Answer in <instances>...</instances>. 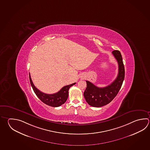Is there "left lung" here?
Segmentation results:
<instances>
[{"label":"left lung","instance_id":"8db88e82","mask_svg":"<svg viewBox=\"0 0 150 150\" xmlns=\"http://www.w3.org/2000/svg\"><path fill=\"white\" fill-rule=\"evenodd\" d=\"M112 53L118 64V76L111 84L104 88L97 87L91 82L86 81L87 88L84 92V96L91 106L101 107L109 103L122 87L125 78L124 65L122 54L118 50H113Z\"/></svg>","mask_w":150,"mask_h":150}]
</instances>
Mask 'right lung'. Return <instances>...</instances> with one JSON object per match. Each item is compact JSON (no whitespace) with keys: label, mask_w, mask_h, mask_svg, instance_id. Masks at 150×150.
Instances as JSON below:
<instances>
[{"label":"right lung","mask_w":150,"mask_h":150,"mask_svg":"<svg viewBox=\"0 0 150 150\" xmlns=\"http://www.w3.org/2000/svg\"><path fill=\"white\" fill-rule=\"evenodd\" d=\"M29 79L32 88L34 91V93L39 98V99L46 105L53 107H59L66 101L68 97V90L69 88L76 84V83H74L70 85H66L64 86L59 92L56 93L49 94L44 93L41 92L34 86L32 81L30 73Z\"/></svg>","instance_id":"1"}]
</instances>
